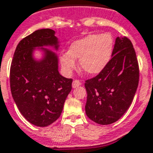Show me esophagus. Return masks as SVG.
I'll return each instance as SVG.
<instances>
[{
    "label": "esophagus",
    "instance_id": "obj_1",
    "mask_svg": "<svg viewBox=\"0 0 153 153\" xmlns=\"http://www.w3.org/2000/svg\"><path fill=\"white\" fill-rule=\"evenodd\" d=\"M82 85V82H80L79 80H74L73 81V82H72V87L73 88H76V87H78L79 85Z\"/></svg>",
    "mask_w": 153,
    "mask_h": 153
}]
</instances>
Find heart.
Listing matches in <instances>:
<instances>
[{
  "instance_id": "1",
  "label": "heart",
  "mask_w": 153,
  "mask_h": 153,
  "mask_svg": "<svg viewBox=\"0 0 153 153\" xmlns=\"http://www.w3.org/2000/svg\"><path fill=\"white\" fill-rule=\"evenodd\" d=\"M113 48V38L108 33L88 34L74 41L69 50L61 54L60 62L64 71L70 73L76 68V59L79 58L82 71L86 74L96 75L108 64Z\"/></svg>"
}]
</instances>
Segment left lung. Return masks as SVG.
I'll list each match as a JSON object with an SVG mask.
<instances>
[{
	"label": "left lung",
	"mask_w": 153,
	"mask_h": 153,
	"mask_svg": "<svg viewBox=\"0 0 153 153\" xmlns=\"http://www.w3.org/2000/svg\"><path fill=\"white\" fill-rule=\"evenodd\" d=\"M138 81L139 67L133 44L126 37H117L108 64L85 82L86 115L102 125L116 122L129 108Z\"/></svg>",
	"instance_id": "8db88e82"
}]
</instances>
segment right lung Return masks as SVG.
<instances>
[{"mask_svg":"<svg viewBox=\"0 0 153 153\" xmlns=\"http://www.w3.org/2000/svg\"><path fill=\"white\" fill-rule=\"evenodd\" d=\"M54 33V30L43 29L24 38L16 47L10 65L13 99L23 116L39 127L48 126L60 117L71 90L72 79L59 74L54 53L44 49L43 60L33 58L34 48L52 45L57 49Z\"/></svg>","mask_w":153,"mask_h":153,"instance_id":"right-lung-1","label":"right lung"}]
</instances>
